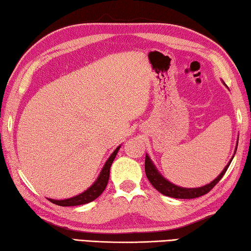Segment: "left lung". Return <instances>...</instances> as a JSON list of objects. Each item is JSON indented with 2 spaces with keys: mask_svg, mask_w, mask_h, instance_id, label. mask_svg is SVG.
I'll return each instance as SVG.
<instances>
[{
  "mask_svg": "<svg viewBox=\"0 0 251 251\" xmlns=\"http://www.w3.org/2000/svg\"><path fill=\"white\" fill-rule=\"evenodd\" d=\"M224 85H225V82H223ZM226 86V85H225ZM227 87V86H226ZM237 146H238V143L236 144V149H235V152H234V155L231 156L230 161L228 162L227 165L224 168V170L221 172V174L218 175V176L213 179L212 182L209 184H206L204 186H201V187H194V188H187V187H182V186H178V185H175L172 182H170L169 179H166L163 175H162L159 170L156 169V166L153 163V161L150 159V156L148 154H146V174H147V177L150 183L152 184V186L155 188L156 191H159L162 194L165 195V196H170V197H174V199H196V197H200V196H203L205 194H207V193L212 190V188L216 185V184L221 181L222 177L224 176V174L226 173V171L228 169V166L230 165L232 159H234V156L236 154V151H237Z\"/></svg>",
  "mask_w": 251,
  "mask_h": 251,
  "instance_id": "left-lung-1",
  "label": "left lung"
}]
</instances>
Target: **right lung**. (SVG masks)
<instances>
[{
  "label": "right lung",
  "mask_w": 251,
  "mask_h": 251,
  "mask_svg": "<svg viewBox=\"0 0 251 251\" xmlns=\"http://www.w3.org/2000/svg\"><path fill=\"white\" fill-rule=\"evenodd\" d=\"M121 146H119L116 150H114L111 155L109 156V159L105 161L103 168L101 169L100 173L97 177L96 181L90 187H88L85 192L80 193L74 197H70V199H65V200H54V199H47L50 200L52 204H56L58 206H77V205H82L90 203V201H95L97 197L101 195V193L104 191V188L107 187V184L109 181L110 176V168H111V164L113 160L116 159L118 151L120 150Z\"/></svg>",
  "instance_id": "right-lung-1"
}]
</instances>
